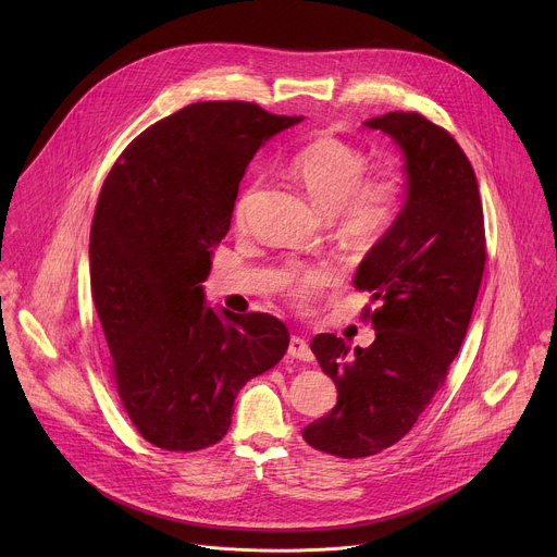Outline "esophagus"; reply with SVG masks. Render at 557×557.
<instances>
[{
	"label": "esophagus",
	"mask_w": 557,
	"mask_h": 557,
	"mask_svg": "<svg viewBox=\"0 0 557 557\" xmlns=\"http://www.w3.org/2000/svg\"><path fill=\"white\" fill-rule=\"evenodd\" d=\"M288 355L293 359H299V361H312V350L308 346V342L304 337H290L288 342Z\"/></svg>",
	"instance_id": "1"
}]
</instances>
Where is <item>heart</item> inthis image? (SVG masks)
Instances as JSON below:
<instances>
[{
  "label": "heart",
  "instance_id": "b5f03b06",
  "mask_svg": "<svg viewBox=\"0 0 557 557\" xmlns=\"http://www.w3.org/2000/svg\"><path fill=\"white\" fill-rule=\"evenodd\" d=\"M368 158L355 145L333 136L306 143L290 158V172L308 191L312 202L326 213H337L342 228L350 237H372L381 233L399 211L401 181L392 172L363 178ZM260 183H251L235 205V218L243 220L253 202ZM331 280L329 267H308L293 275V290L308 295Z\"/></svg>",
  "mask_w": 557,
  "mask_h": 557
}]
</instances>
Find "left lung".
I'll use <instances>...</instances> for the list:
<instances>
[{
  "label": "left lung",
  "mask_w": 557,
  "mask_h": 557,
  "mask_svg": "<svg viewBox=\"0 0 557 557\" xmlns=\"http://www.w3.org/2000/svg\"><path fill=\"white\" fill-rule=\"evenodd\" d=\"M363 125L401 149L406 198L352 280L379 301L374 342L350 348L331 333L310 342L337 406L301 434L339 458L379 454L419 421L460 350L487 260L481 191L458 143L417 112Z\"/></svg>",
  "instance_id": "obj_1"
}]
</instances>
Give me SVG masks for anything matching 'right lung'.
I'll return each mask as SVG.
<instances>
[{
  "label": "right lung",
  "instance_id": "obj_1",
  "mask_svg": "<svg viewBox=\"0 0 557 557\" xmlns=\"http://www.w3.org/2000/svg\"><path fill=\"white\" fill-rule=\"evenodd\" d=\"M301 119L243 101L191 103L138 134L103 183L90 286L121 401L156 447L215 445L237 392L288 348L277 317L213 308L202 282L251 158Z\"/></svg>",
  "mask_w": 557,
  "mask_h": 557
}]
</instances>
